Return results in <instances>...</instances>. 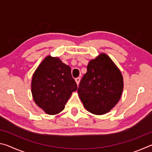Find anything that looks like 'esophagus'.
Returning <instances> with one entry per match:
<instances>
[{"instance_id": "34e87169", "label": "esophagus", "mask_w": 152, "mask_h": 152, "mask_svg": "<svg viewBox=\"0 0 152 152\" xmlns=\"http://www.w3.org/2000/svg\"><path fill=\"white\" fill-rule=\"evenodd\" d=\"M75 81H76V84H77V85H78L79 84V83H80V78H76V79H75Z\"/></svg>"}]
</instances>
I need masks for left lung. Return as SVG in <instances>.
<instances>
[{"instance_id": "8db88e82", "label": "left lung", "mask_w": 152, "mask_h": 152, "mask_svg": "<svg viewBox=\"0 0 152 152\" xmlns=\"http://www.w3.org/2000/svg\"><path fill=\"white\" fill-rule=\"evenodd\" d=\"M123 89V79L119 69L107 54L101 53L89 61L78 93L88 111L104 115L119 102Z\"/></svg>"}]
</instances>
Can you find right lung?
Wrapping results in <instances>:
<instances>
[{"label": "right lung", "mask_w": 152, "mask_h": 152, "mask_svg": "<svg viewBox=\"0 0 152 152\" xmlns=\"http://www.w3.org/2000/svg\"><path fill=\"white\" fill-rule=\"evenodd\" d=\"M76 90L70 67L58 58L47 56L32 77L33 100L48 115H56L63 110L72 93Z\"/></svg>", "instance_id": "right-lung-1"}]
</instances>
